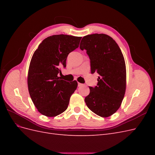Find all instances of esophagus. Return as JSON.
<instances>
[{
	"label": "esophagus",
	"mask_w": 155,
	"mask_h": 155,
	"mask_svg": "<svg viewBox=\"0 0 155 155\" xmlns=\"http://www.w3.org/2000/svg\"><path fill=\"white\" fill-rule=\"evenodd\" d=\"M83 85L82 83H78V87H81V86H83Z\"/></svg>",
	"instance_id": "obj_1"
}]
</instances>
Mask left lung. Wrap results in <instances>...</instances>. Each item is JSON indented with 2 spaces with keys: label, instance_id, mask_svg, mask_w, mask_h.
Segmentation results:
<instances>
[{
  "label": "left lung",
  "instance_id": "8db88e82",
  "mask_svg": "<svg viewBox=\"0 0 155 155\" xmlns=\"http://www.w3.org/2000/svg\"><path fill=\"white\" fill-rule=\"evenodd\" d=\"M80 49L86 50L91 60V73L100 75L95 87L85 101L97 115L107 118L118 110L126 88V67L122 52L111 37L94 34L83 37Z\"/></svg>",
  "mask_w": 155,
  "mask_h": 155
}]
</instances>
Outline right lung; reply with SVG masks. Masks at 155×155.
<instances>
[{"instance_id": "obj_1", "label": "right lung", "mask_w": 155, "mask_h": 155, "mask_svg": "<svg viewBox=\"0 0 155 155\" xmlns=\"http://www.w3.org/2000/svg\"><path fill=\"white\" fill-rule=\"evenodd\" d=\"M81 37L54 35L45 39L33 55L28 74L31 99L41 114L56 116L66 110L70 97L76 90V81L58 77L60 67H66L69 53L78 48Z\"/></svg>"}]
</instances>
